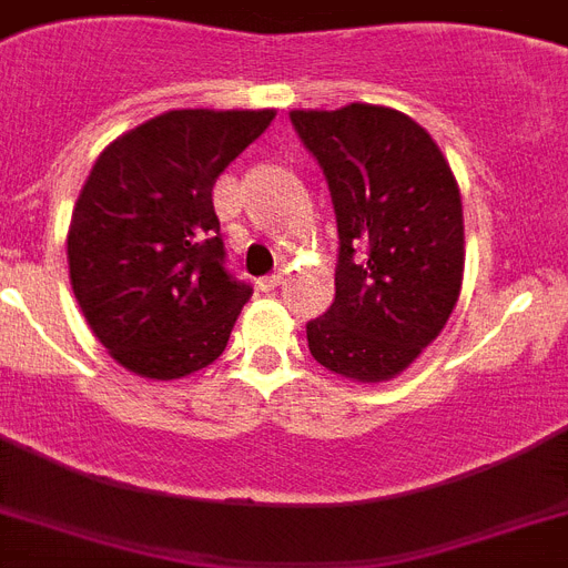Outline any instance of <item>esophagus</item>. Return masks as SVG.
I'll list each match as a JSON object with an SVG mask.
<instances>
[{
  "instance_id": "1",
  "label": "esophagus",
  "mask_w": 568,
  "mask_h": 568,
  "mask_svg": "<svg viewBox=\"0 0 568 568\" xmlns=\"http://www.w3.org/2000/svg\"><path fill=\"white\" fill-rule=\"evenodd\" d=\"M280 283H283V271H276V274L262 276V280L256 285H260L262 292H271V288H276V285H280Z\"/></svg>"
}]
</instances>
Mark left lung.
I'll return each mask as SVG.
<instances>
[{
	"label": "left lung",
	"mask_w": 568,
	"mask_h": 568,
	"mask_svg": "<svg viewBox=\"0 0 568 568\" xmlns=\"http://www.w3.org/2000/svg\"><path fill=\"white\" fill-rule=\"evenodd\" d=\"M338 221L335 300L308 349L356 382L403 373L449 321L464 280V210L437 142L399 110H292Z\"/></svg>",
	"instance_id": "obj_1"
}]
</instances>
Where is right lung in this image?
<instances>
[{
  "mask_svg": "<svg viewBox=\"0 0 568 568\" xmlns=\"http://www.w3.org/2000/svg\"><path fill=\"white\" fill-rule=\"evenodd\" d=\"M274 116L169 110L92 165L69 224V280L95 338L136 376L180 379L227 347L253 288L224 268L212 186Z\"/></svg>",
  "mask_w": 568,
  "mask_h": 568,
  "instance_id": "right-lung-1",
  "label": "right lung"
}]
</instances>
